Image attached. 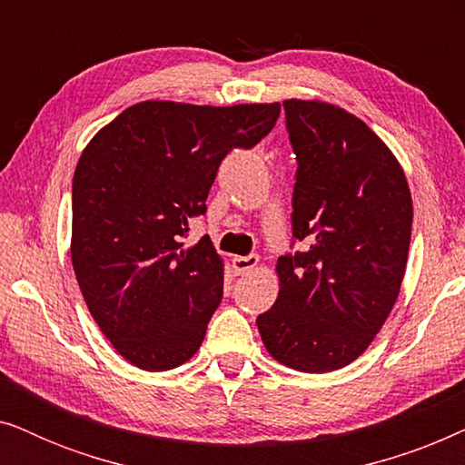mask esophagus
Wrapping results in <instances>:
<instances>
[{
    "instance_id": "obj_1",
    "label": "esophagus",
    "mask_w": 465,
    "mask_h": 465,
    "mask_svg": "<svg viewBox=\"0 0 465 465\" xmlns=\"http://www.w3.org/2000/svg\"><path fill=\"white\" fill-rule=\"evenodd\" d=\"M260 258L256 256V253H250V256H234L232 258V266L234 271L239 272V275H243V272H250L258 266Z\"/></svg>"
}]
</instances>
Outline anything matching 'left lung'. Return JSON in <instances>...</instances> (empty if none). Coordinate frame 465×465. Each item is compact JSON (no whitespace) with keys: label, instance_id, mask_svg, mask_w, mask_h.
<instances>
[{"label":"left lung","instance_id":"obj_1","mask_svg":"<svg viewBox=\"0 0 465 465\" xmlns=\"http://www.w3.org/2000/svg\"><path fill=\"white\" fill-rule=\"evenodd\" d=\"M296 154L292 245L277 260L279 296L258 315L264 347L301 372L351 364L383 326L402 285L412 201L390 148L353 114L283 101Z\"/></svg>","mask_w":465,"mask_h":465}]
</instances>
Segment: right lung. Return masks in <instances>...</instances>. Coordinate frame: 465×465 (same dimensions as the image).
Returning a JSON list of instances; mask_svg holds the SVG:
<instances>
[{"instance_id":"add662e5","label":"right lung","mask_w":465,"mask_h":465,"mask_svg":"<svg viewBox=\"0 0 465 465\" xmlns=\"http://www.w3.org/2000/svg\"><path fill=\"white\" fill-rule=\"evenodd\" d=\"M282 105L232 107L143 101L101 129L72 186V262L86 307L114 349L143 371L193 358L222 301V260L205 234L183 247L207 212L228 152L250 150Z\"/></svg>"}]
</instances>
